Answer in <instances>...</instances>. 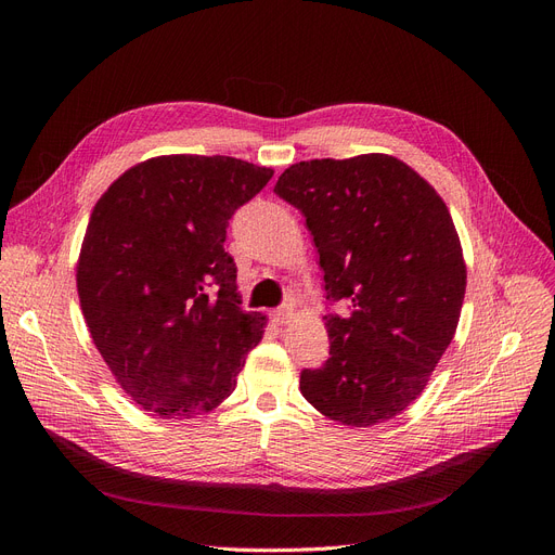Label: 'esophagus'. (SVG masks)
Returning <instances> with one entry per match:
<instances>
[{"instance_id":"34e87169","label":"esophagus","mask_w":555,"mask_h":555,"mask_svg":"<svg viewBox=\"0 0 555 555\" xmlns=\"http://www.w3.org/2000/svg\"><path fill=\"white\" fill-rule=\"evenodd\" d=\"M292 312H294V308H292V306H280V308L273 312V322H278V324H287L289 319H292Z\"/></svg>"}]
</instances>
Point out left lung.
Returning a JSON list of instances; mask_svg holds the SVG:
<instances>
[{
    "label": "left lung",
    "instance_id": "8db88e82",
    "mask_svg": "<svg viewBox=\"0 0 555 555\" xmlns=\"http://www.w3.org/2000/svg\"><path fill=\"white\" fill-rule=\"evenodd\" d=\"M275 194L306 217L324 271L328 359L300 393L343 426L389 422L424 391L465 296L456 227L430 184L389 155L310 159Z\"/></svg>",
    "mask_w": 555,
    "mask_h": 555
}]
</instances>
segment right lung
<instances>
[{
  "label": "right lung",
  "mask_w": 555,
  "mask_h": 555,
  "mask_svg": "<svg viewBox=\"0 0 555 555\" xmlns=\"http://www.w3.org/2000/svg\"><path fill=\"white\" fill-rule=\"evenodd\" d=\"M273 178L222 155L147 159L90 215L78 296L99 354L147 412L194 418L236 389L263 333L241 308L229 220Z\"/></svg>",
  "instance_id": "obj_1"
}]
</instances>
